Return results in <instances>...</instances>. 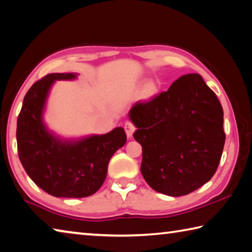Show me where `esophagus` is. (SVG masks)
Returning a JSON list of instances; mask_svg holds the SVG:
<instances>
[{
  "instance_id": "1",
  "label": "esophagus",
  "mask_w": 252,
  "mask_h": 252,
  "mask_svg": "<svg viewBox=\"0 0 252 252\" xmlns=\"http://www.w3.org/2000/svg\"><path fill=\"white\" fill-rule=\"evenodd\" d=\"M125 130H126V133L127 138H132V135H133L134 131H135V126L132 125L131 122H126L125 125Z\"/></svg>"
}]
</instances>
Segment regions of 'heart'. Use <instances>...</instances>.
Listing matches in <instances>:
<instances>
[{
    "label": "heart",
    "mask_w": 252,
    "mask_h": 252,
    "mask_svg": "<svg viewBox=\"0 0 252 252\" xmlns=\"http://www.w3.org/2000/svg\"><path fill=\"white\" fill-rule=\"evenodd\" d=\"M158 94V86L157 82L152 80L146 81L145 84L141 87L140 90V100L143 102H149L157 97Z\"/></svg>",
    "instance_id": "obj_1"
}]
</instances>
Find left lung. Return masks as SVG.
Segmentation results:
<instances>
[{
    "label": "left lung",
    "mask_w": 252,
    "mask_h": 252,
    "mask_svg": "<svg viewBox=\"0 0 252 252\" xmlns=\"http://www.w3.org/2000/svg\"><path fill=\"white\" fill-rule=\"evenodd\" d=\"M129 118L142 146L141 173L154 190L178 197L213 177L225 145L223 111L202 76L180 77L152 101L134 103Z\"/></svg>",
    "instance_id": "left-lung-1"
}]
</instances>
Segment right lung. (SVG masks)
Segmentation results:
<instances>
[{
	"mask_svg": "<svg viewBox=\"0 0 252 252\" xmlns=\"http://www.w3.org/2000/svg\"><path fill=\"white\" fill-rule=\"evenodd\" d=\"M76 72L49 74L31 87L17 118L18 157L27 175L55 197L94 194L106 180L112 155L126 142L122 126L106 134L63 138L44 120L50 89L58 80H75Z\"/></svg>",
	"mask_w": 252,
	"mask_h": 252,
	"instance_id": "add662e5",
	"label": "right lung"
}]
</instances>
